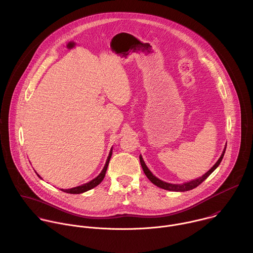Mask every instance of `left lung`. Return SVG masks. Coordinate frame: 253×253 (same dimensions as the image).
<instances>
[{
    "label": "left lung",
    "mask_w": 253,
    "mask_h": 253,
    "mask_svg": "<svg viewBox=\"0 0 253 253\" xmlns=\"http://www.w3.org/2000/svg\"><path fill=\"white\" fill-rule=\"evenodd\" d=\"M225 151H226V147L224 148L223 150V153L221 155V157L219 158V160L217 161L216 164L207 172L205 173L202 177L200 178H197L195 180L190 181V182H187V183H184V184H170V183H167L165 181L160 180L159 178H157L155 175H153V173L150 171V169L147 168V166L145 165L144 161H143V158L142 156L140 155L139 156V159H140V164H141V167L143 169V171H144L146 176L148 177V179L151 181L153 184H155L156 186L162 188V189H165V190H169V191H174V192H185V191H189V190H192L196 187H198L201 183H203L204 181L206 180L215 169H216L217 167L220 165L223 157H224V154H225Z\"/></svg>",
    "instance_id": "1"
}]
</instances>
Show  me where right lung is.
Listing matches in <instances>:
<instances>
[{
	"label": "right lung",
	"instance_id": "1",
	"mask_svg": "<svg viewBox=\"0 0 253 253\" xmlns=\"http://www.w3.org/2000/svg\"><path fill=\"white\" fill-rule=\"evenodd\" d=\"M111 156H112V149H111V151H110V153H109L106 164H105V166H104L102 171L100 172V174H99L97 177H95L94 179H92V180L89 181V182H87V183H85V184H83V185H81V186H78V187H75V188H71V189H66V190L61 189V191L65 192V193H68V194H81V193L86 192V191H88V190H90V189L96 187L97 185H99V184L101 183V181L103 180V178L105 177V173H106V170H107V168H108L109 162H110ZM35 172H36V171H35ZM37 175L41 178V176H40L39 174H37Z\"/></svg>",
	"mask_w": 253,
	"mask_h": 253
}]
</instances>
